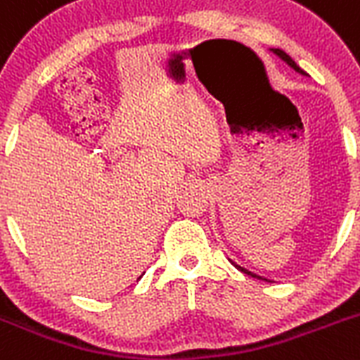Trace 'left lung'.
<instances>
[{"label":"left lung","instance_id":"1","mask_svg":"<svg viewBox=\"0 0 360 360\" xmlns=\"http://www.w3.org/2000/svg\"><path fill=\"white\" fill-rule=\"evenodd\" d=\"M271 51H273V53H275L276 57H278V58H282V60H283V62H285V64H288V65H289V68H292V69H295V71H296V72H300V75H307V72L303 71V69H302V68H300V65H298V64H296V62H295V60H292V58H291V57H289L288 53L283 51V49H280V48H271ZM230 262H232V264H233V266H236V268H237V269H239V271H243V273H245V275H250V276H253V278H259V280H268V278H264V276H260V275H255V273H252V271H250V269L243 268V266H239V264H236V262H233V260H232V259H230Z\"/></svg>","mask_w":360,"mask_h":360}]
</instances>
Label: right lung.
<instances>
[{"label":"right lung","instance_id":"1","mask_svg":"<svg viewBox=\"0 0 360 360\" xmlns=\"http://www.w3.org/2000/svg\"><path fill=\"white\" fill-rule=\"evenodd\" d=\"M141 276H143V275H141ZM141 276H139V278H141ZM139 278H137V280H139Z\"/></svg>","mask_w":360,"mask_h":360}]
</instances>
